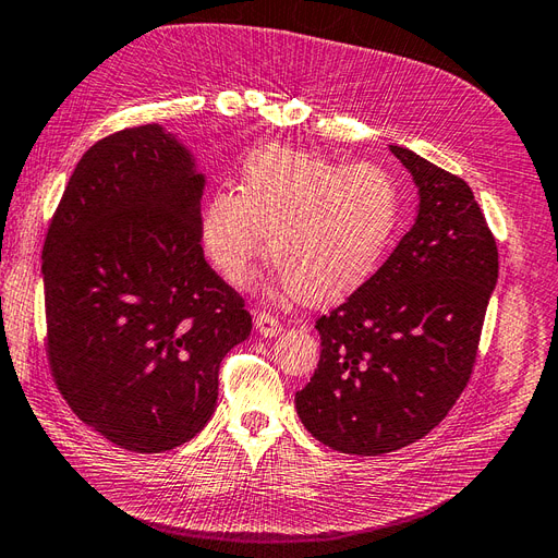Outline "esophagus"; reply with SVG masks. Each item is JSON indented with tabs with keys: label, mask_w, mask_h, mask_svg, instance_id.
I'll return each mask as SVG.
<instances>
[{
	"label": "esophagus",
	"mask_w": 558,
	"mask_h": 558,
	"mask_svg": "<svg viewBox=\"0 0 558 558\" xmlns=\"http://www.w3.org/2000/svg\"><path fill=\"white\" fill-rule=\"evenodd\" d=\"M256 330L263 335V337H277L281 332V320L272 314H265L260 312L256 316Z\"/></svg>",
	"instance_id": "1"
}]
</instances>
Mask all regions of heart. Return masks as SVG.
<instances>
[{"label":"heart","instance_id":"b5f03b06","mask_svg":"<svg viewBox=\"0 0 558 558\" xmlns=\"http://www.w3.org/2000/svg\"><path fill=\"white\" fill-rule=\"evenodd\" d=\"M400 216V191L381 167L269 146L244 165L240 193L207 199L199 240L218 275L246 286L269 234L283 289L318 307L356 293L377 272Z\"/></svg>","mask_w":558,"mask_h":558}]
</instances>
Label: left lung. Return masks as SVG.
Returning <instances> with one entry per match:
<instances>
[{
    "mask_svg": "<svg viewBox=\"0 0 558 558\" xmlns=\"http://www.w3.org/2000/svg\"><path fill=\"white\" fill-rule=\"evenodd\" d=\"M418 189L416 221L344 305L316 320L320 361L295 393L318 442L379 456L428 435L463 393L496 281L498 248L470 185L388 146Z\"/></svg>",
    "mask_w": 558,
    "mask_h": 558,
    "instance_id": "8db88e82",
    "label": "left lung"
}]
</instances>
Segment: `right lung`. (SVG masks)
Instances as JSON below:
<instances>
[{
  "instance_id": "obj_1",
  "label": "right lung",
  "mask_w": 558,
  "mask_h": 558,
  "mask_svg": "<svg viewBox=\"0 0 558 558\" xmlns=\"http://www.w3.org/2000/svg\"><path fill=\"white\" fill-rule=\"evenodd\" d=\"M205 174L177 134H109L78 160L44 242L46 351L74 414L109 442L160 453L211 418L218 367L251 332L205 260Z\"/></svg>"
}]
</instances>
